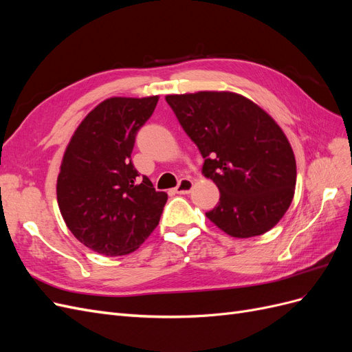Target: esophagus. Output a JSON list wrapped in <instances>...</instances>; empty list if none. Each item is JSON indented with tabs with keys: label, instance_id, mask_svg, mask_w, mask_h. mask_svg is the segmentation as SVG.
Wrapping results in <instances>:
<instances>
[{
	"label": "esophagus",
	"instance_id": "34e87169",
	"mask_svg": "<svg viewBox=\"0 0 352 352\" xmlns=\"http://www.w3.org/2000/svg\"><path fill=\"white\" fill-rule=\"evenodd\" d=\"M192 186H194V182H192V180L188 179V177H184V179H180V180H179L177 186L175 188V192H176V194H179V195L189 194V192H190V189H192Z\"/></svg>",
	"mask_w": 352,
	"mask_h": 352
}]
</instances>
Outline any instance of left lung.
<instances>
[{"label":"left lung","instance_id":"left-lung-1","mask_svg":"<svg viewBox=\"0 0 352 352\" xmlns=\"http://www.w3.org/2000/svg\"><path fill=\"white\" fill-rule=\"evenodd\" d=\"M167 104L204 158L202 173L220 190L206 216L235 238L263 235L289 208L294 151L257 104L233 92L167 95Z\"/></svg>","mask_w":352,"mask_h":352}]
</instances>
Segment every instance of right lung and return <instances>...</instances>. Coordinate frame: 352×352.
I'll return each mask as SVG.
<instances>
[{
	"instance_id": "1",
	"label": "right lung",
	"mask_w": 352,
	"mask_h": 352,
	"mask_svg": "<svg viewBox=\"0 0 352 352\" xmlns=\"http://www.w3.org/2000/svg\"><path fill=\"white\" fill-rule=\"evenodd\" d=\"M158 97H114L98 104L66 148L57 201L67 228L92 251L114 257L140 248L157 228L167 194L132 163L136 133Z\"/></svg>"
}]
</instances>
